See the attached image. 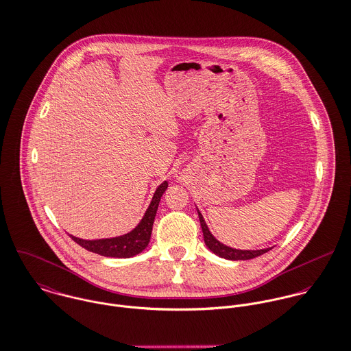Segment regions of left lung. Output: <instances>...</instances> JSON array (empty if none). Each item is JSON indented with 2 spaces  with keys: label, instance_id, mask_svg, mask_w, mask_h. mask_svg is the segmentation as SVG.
Returning <instances> with one entry per match:
<instances>
[{
  "label": "left lung",
  "instance_id": "1",
  "mask_svg": "<svg viewBox=\"0 0 351 351\" xmlns=\"http://www.w3.org/2000/svg\"><path fill=\"white\" fill-rule=\"evenodd\" d=\"M197 214H199V219H200V225H202V229H203V235H204V242L207 245V247L215 253L217 256L222 257V258H226V260H250V258H254L257 256H261L264 254L265 252L271 250L272 247H265V249H235V247H230L225 243H222L221 241H218L213 233L210 232L202 213L197 210Z\"/></svg>",
  "mask_w": 351,
  "mask_h": 351
}]
</instances>
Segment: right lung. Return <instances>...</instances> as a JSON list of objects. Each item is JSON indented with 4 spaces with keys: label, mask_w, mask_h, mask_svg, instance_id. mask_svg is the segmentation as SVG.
Masks as SVG:
<instances>
[{
    "label": "right lung",
    "mask_w": 351,
    "mask_h": 351,
    "mask_svg": "<svg viewBox=\"0 0 351 351\" xmlns=\"http://www.w3.org/2000/svg\"><path fill=\"white\" fill-rule=\"evenodd\" d=\"M167 186H169L167 181H163L155 189L151 203H149L147 211L144 213L141 221L129 233L122 234L118 237H112V238H99V239H83V238L75 237L72 234H69V237L76 243L83 246L84 249L98 253L105 257L128 258V257H133V256L141 253L149 242L154 219H155V215L158 211V206H159L160 197L165 193V191L167 189Z\"/></svg>",
    "instance_id": "right-lung-1"
}]
</instances>
